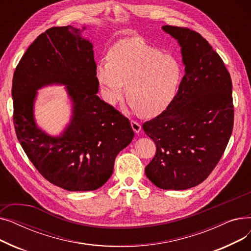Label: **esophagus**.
I'll return each mask as SVG.
<instances>
[{
    "instance_id": "34e87169",
    "label": "esophagus",
    "mask_w": 251,
    "mask_h": 251,
    "mask_svg": "<svg viewBox=\"0 0 251 251\" xmlns=\"http://www.w3.org/2000/svg\"><path fill=\"white\" fill-rule=\"evenodd\" d=\"M131 127H132V129H133L135 133H139L141 131V125L138 122L134 121V120L131 121Z\"/></svg>"
}]
</instances>
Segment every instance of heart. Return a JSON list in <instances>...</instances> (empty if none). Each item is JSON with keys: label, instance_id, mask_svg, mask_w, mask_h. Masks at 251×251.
<instances>
[{"label": "heart", "instance_id": "heart-1", "mask_svg": "<svg viewBox=\"0 0 251 251\" xmlns=\"http://www.w3.org/2000/svg\"><path fill=\"white\" fill-rule=\"evenodd\" d=\"M96 76L103 100L109 104L120 102L126 91L134 111L155 116L165 111L180 87L183 68L180 61L132 37L116 44L109 61H100Z\"/></svg>", "mask_w": 251, "mask_h": 251}]
</instances>
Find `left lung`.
I'll use <instances>...</instances> for the list:
<instances>
[{"mask_svg":"<svg viewBox=\"0 0 251 251\" xmlns=\"http://www.w3.org/2000/svg\"><path fill=\"white\" fill-rule=\"evenodd\" d=\"M181 47L185 75L173 101L142 128L156 151L147 177L161 189L184 190L203 182L232 134V80L221 57L199 32L164 25Z\"/></svg>","mask_w":251,"mask_h":251,"instance_id":"obj_1","label":"left lung"}]
</instances>
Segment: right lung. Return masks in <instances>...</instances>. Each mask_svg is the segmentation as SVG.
<instances>
[{"mask_svg":"<svg viewBox=\"0 0 251 251\" xmlns=\"http://www.w3.org/2000/svg\"><path fill=\"white\" fill-rule=\"evenodd\" d=\"M85 29L67 25L38 35L12 83L13 122L22 149L44 178L69 191L101 187L117 154L134 137L128 118L97 96V64ZM51 84L67 85L74 102L72 121L57 138L39 129L33 116L36 90Z\"/></svg>","mask_w":251,"mask_h":251,"instance_id":"right-lung-1","label":"right lung"}]
</instances>
